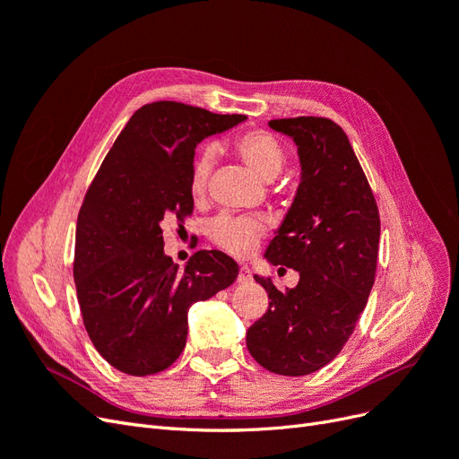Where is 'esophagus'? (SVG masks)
<instances>
[{"label":"esophagus","mask_w":459,"mask_h":459,"mask_svg":"<svg viewBox=\"0 0 459 459\" xmlns=\"http://www.w3.org/2000/svg\"><path fill=\"white\" fill-rule=\"evenodd\" d=\"M251 281H253L251 270H248L247 266H241V268H239V275H238V283L245 285V283H251Z\"/></svg>","instance_id":"esophagus-1"}]
</instances>
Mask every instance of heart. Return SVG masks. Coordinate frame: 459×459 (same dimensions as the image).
Listing matches in <instances>:
<instances>
[{"mask_svg":"<svg viewBox=\"0 0 459 459\" xmlns=\"http://www.w3.org/2000/svg\"><path fill=\"white\" fill-rule=\"evenodd\" d=\"M233 152L255 174L260 182H272L285 166V151L275 137L264 130H248L233 140ZM212 170V157L204 152L193 162L189 176V189L193 199H203L206 193L208 176ZM266 226L256 218L220 216L211 226V239L221 251L233 256H248L260 243Z\"/></svg>","mask_w":459,"mask_h":459,"instance_id":"heart-1","label":"heart"}]
</instances>
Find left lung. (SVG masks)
Instances as JSON below:
<instances>
[{"label":"left lung","mask_w":459,"mask_h":459,"mask_svg":"<svg viewBox=\"0 0 459 459\" xmlns=\"http://www.w3.org/2000/svg\"><path fill=\"white\" fill-rule=\"evenodd\" d=\"M268 124L297 143L300 184L264 256L300 280L280 290L255 275L270 307L248 327L247 349L268 371L300 377L327 366L352 335L375 281L381 220L339 124L322 117Z\"/></svg>","instance_id":"1"}]
</instances>
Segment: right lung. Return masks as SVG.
Wrapping results in <instances>:
<instances>
[{"label": "right lung", "instance_id": "right-lung-1", "mask_svg": "<svg viewBox=\"0 0 459 459\" xmlns=\"http://www.w3.org/2000/svg\"><path fill=\"white\" fill-rule=\"evenodd\" d=\"M243 120L176 101L143 105L93 178L76 224L74 283L93 346L122 373L170 368L191 304L238 280V262L220 251H197L179 270L164 255L162 224L193 212L195 147Z\"/></svg>", "mask_w": 459, "mask_h": 459}]
</instances>
